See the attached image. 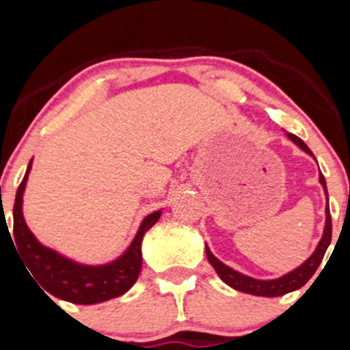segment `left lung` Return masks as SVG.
Wrapping results in <instances>:
<instances>
[{
	"mask_svg": "<svg viewBox=\"0 0 350 350\" xmlns=\"http://www.w3.org/2000/svg\"><path fill=\"white\" fill-rule=\"evenodd\" d=\"M287 138H289L295 145H298L303 152H307L308 156L314 157L312 150L307 147V144H305L301 138H298L296 135H291V133H287ZM319 182L321 185H323L324 194H326V200H327L326 180H324L323 173H319ZM329 243H332V215H329V206L326 205V222H324L323 237H321L319 243H317L315 250L310 254V258L305 259V261H303L299 267H296L295 270H291L287 271V273L280 275L279 279L261 280V279H254V277H249V275L242 273V271L233 270V268H230L228 265H224L221 259L215 258V256L212 254V250L208 249V245H205V249H206V258H208L210 265L213 267V270L217 271V275L221 277L222 282H226L230 287H233V289L240 291V293H247V295L275 298V296L287 295V293H293V291L305 286V284L312 279V275L315 273V270L319 268L321 261H323Z\"/></svg>",
	"mask_w": 350,
	"mask_h": 350,
	"instance_id": "1",
	"label": "left lung"
}]
</instances>
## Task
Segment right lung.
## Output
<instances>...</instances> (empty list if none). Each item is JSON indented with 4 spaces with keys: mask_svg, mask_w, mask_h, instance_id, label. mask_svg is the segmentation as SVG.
<instances>
[{
    "mask_svg": "<svg viewBox=\"0 0 350 350\" xmlns=\"http://www.w3.org/2000/svg\"><path fill=\"white\" fill-rule=\"evenodd\" d=\"M33 159L27 165L26 175L18 185L14 205V240L18 258L26 262L27 270L38 280L43 293L47 291L54 298L77 305H94L128 293L138 280L142 270V240L157 221L163 208L148 213L140 222L135 238L128 249L112 261L103 265H85L43 245L26 224L23 213L24 191L29 178ZM8 228V226H6ZM10 233V231H8ZM10 237V238H12Z\"/></svg>",
    "mask_w": 350,
    "mask_h": 350,
    "instance_id": "add662e5",
    "label": "right lung"
}]
</instances>
